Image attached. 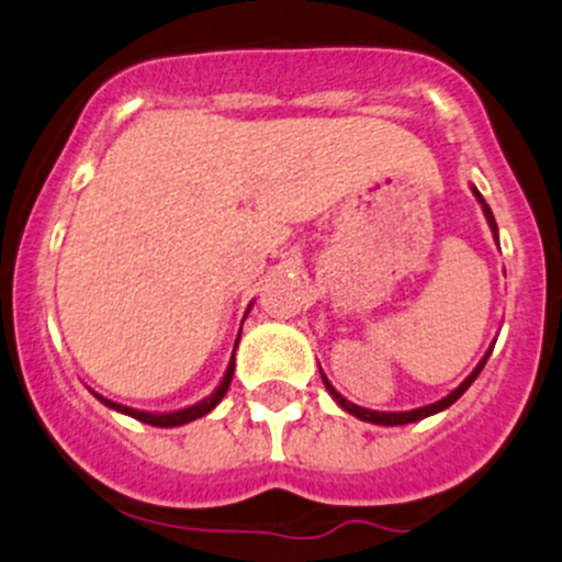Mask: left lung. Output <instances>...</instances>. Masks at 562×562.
<instances>
[{
	"label": "left lung",
	"mask_w": 562,
	"mask_h": 562,
	"mask_svg": "<svg viewBox=\"0 0 562 562\" xmlns=\"http://www.w3.org/2000/svg\"><path fill=\"white\" fill-rule=\"evenodd\" d=\"M472 193H475V199L481 201V206H483V214H485V220H488V225H491V231H494V238H496V244H499V233H496V220H494V212H491V206L485 204V199L481 196V191H477L475 186H472ZM491 350L494 348H488V352H485L483 356V361L475 366V369H472V374L468 376V380H464L462 384H459L457 390H451L449 395H446V398H440V401H435V403H430V406H422V408H412V412H371V408H363V406H356V403H350L348 398H342V395L337 393V390H334V384L326 380L324 374V384H326V390H329V395L334 401H337V406L339 408H345V412L348 414H352V417H358L361 422H371V425H384V427H395V425H408V422H419V419H425V417H432V414H438V412H443V408H449L451 403H457L459 398H462L464 393H468V387L472 382L477 380V374H481L483 371V366H485V361H488V356H491Z\"/></svg>",
	"instance_id": "left-lung-1"
}]
</instances>
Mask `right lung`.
Here are the masks:
<instances>
[{"label":"right lung","mask_w":562,"mask_h":562,"mask_svg":"<svg viewBox=\"0 0 562 562\" xmlns=\"http://www.w3.org/2000/svg\"><path fill=\"white\" fill-rule=\"evenodd\" d=\"M249 311H251V305H249ZM249 311H247V313H249ZM247 313H244V318H247ZM238 337H241V331H238ZM236 345H238V339H236ZM233 369H236V348H233L231 363H228V369H225V376H223V382H220L217 387H214V393H212V395H206L204 401L193 403V406H188V408H180V412L154 414V412H140V408H130V406H122V403H113V401L103 398V395H98V393H94V398H98L100 403H105V406L113 408V412H122V414H127V417H132V419H137V422H145V425H154V427H180V425H188V422H193V419L204 417V414H210L212 408L217 406V403L225 398V393H228V387H231V380H233Z\"/></svg>","instance_id":"obj_1"}]
</instances>
